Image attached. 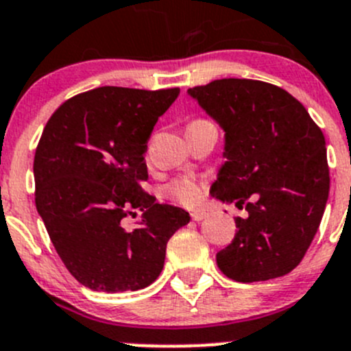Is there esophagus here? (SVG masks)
I'll return each instance as SVG.
<instances>
[{"mask_svg":"<svg viewBox=\"0 0 351 351\" xmlns=\"http://www.w3.org/2000/svg\"><path fill=\"white\" fill-rule=\"evenodd\" d=\"M206 216H207L206 210H193V213H192V219L193 221H202Z\"/></svg>","mask_w":351,"mask_h":351,"instance_id":"1","label":"esophagus"}]
</instances>
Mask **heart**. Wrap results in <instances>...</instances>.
Segmentation results:
<instances>
[{
  "label": "heart",
  "instance_id": "obj_1",
  "mask_svg": "<svg viewBox=\"0 0 351 351\" xmlns=\"http://www.w3.org/2000/svg\"><path fill=\"white\" fill-rule=\"evenodd\" d=\"M166 192L169 197L178 200L183 206H195L202 199V186L197 180L190 178V176H182L176 178L166 186Z\"/></svg>",
  "mask_w": 351,
  "mask_h": 351
}]
</instances>
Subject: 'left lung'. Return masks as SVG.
Instances as JSON below:
<instances>
[{
	"mask_svg": "<svg viewBox=\"0 0 351 351\" xmlns=\"http://www.w3.org/2000/svg\"><path fill=\"white\" fill-rule=\"evenodd\" d=\"M189 94L224 130V158L210 192L248 213L216 254L224 276L267 281L293 271L311 247L329 195L321 128L290 93L261 80L221 78Z\"/></svg>",
	"mask_w": 351,
	"mask_h": 351,
	"instance_id": "1",
	"label": "left lung"
}]
</instances>
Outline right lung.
I'll return each instance as SVG.
<instances>
[{
	"label": "right lung",
	"instance_id": "1",
	"mask_svg": "<svg viewBox=\"0 0 351 351\" xmlns=\"http://www.w3.org/2000/svg\"><path fill=\"white\" fill-rule=\"evenodd\" d=\"M180 89L99 87L64 101L44 127L34 158L36 207L58 255L84 287L135 291L158 280L166 243L190 221L142 189L156 121ZM144 210L134 232L123 219Z\"/></svg>",
	"mask_w": 351,
	"mask_h": 351
}]
</instances>
